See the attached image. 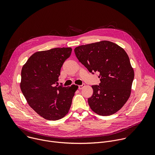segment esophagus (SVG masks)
<instances>
[{"label":"esophagus","mask_w":155,"mask_h":155,"mask_svg":"<svg viewBox=\"0 0 155 155\" xmlns=\"http://www.w3.org/2000/svg\"><path fill=\"white\" fill-rule=\"evenodd\" d=\"M84 86H85L84 84H81V85H79V86H78V89H79V90H81L82 88H83Z\"/></svg>","instance_id":"obj_1"}]
</instances>
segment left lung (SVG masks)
<instances>
[{
    "label": "left lung",
    "instance_id": "left-lung-1",
    "mask_svg": "<svg viewBox=\"0 0 155 155\" xmlns=\"http://www.w3.org/2000/svg\"><path fill=\"white\" fill-rule=\"evenodd\" d=\"M74 51L90 72H99L101 83L92 86L93 94L87 100L90 108L102 116L115 114L128 100L134 78L126 52L106 40L79 46Z\"/></svg>",
    "mask_w": 155,
    "mask_h": 155
}]
</instances>
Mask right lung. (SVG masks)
Here are the masks:
<instances>
[{
	"instance_id": "obj_1",
	"label": "right lung",
	"mask_w": 155,
	"mask_h": 155,
	"mask_svg": "<svg viewBox=\"0 0 155 155\" xmlns=\"http://www.w3.org/2000/svg\"><path fill=\"white\" fill-rule=\"evenodd\" d=\"M71 48H56L34 53L23 66L20 87L29 106L48 120H58L69 111L78 86H57L61 68Z\"/></svg>"
}]
</instances>
